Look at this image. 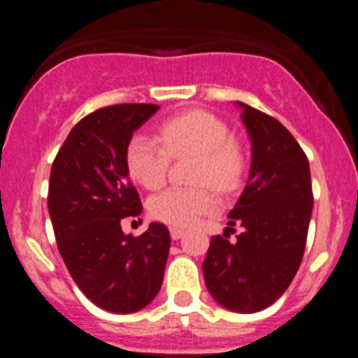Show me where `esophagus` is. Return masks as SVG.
<instances>
[{"mask_svg":"<svg viewBox=\"0 0 358 358\" xmlns=\"http://www.w3.org/2000/svg\"><path fill=\"white\" fill-rule=\"evenodd\" d=\"M182 235H185V229H181V227H170V236H172V240L182 238Z\"/></svg>","mask_w":358,"mask_h":358,"instance_id":"34e87169","label":"esophagus"}]
</instances>
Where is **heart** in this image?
I'll return each instance as SVG.
<instances>
[{"label": "heart", "mask_w": 358, "mask_h": 358, "mask_svg": "<svg viewBox=\"0 0 358 358\" xmlns=\"http://www.w3.org/2000/svg\"><path fill=\"white\" fill-rule=\"evenodd\" d=\"M159 144L147 134H134L125 148L129 176L147 189H156L166 179L170 156H194L192 181L208 185L218 194L235 192L248 170V152L231 136L224 120L208 110H186L159 125ZM215 206L206 188H169L154 195L148 211L170 226H189Z\"/></svg>", "instance_id": "heart-1"}]
</instances>
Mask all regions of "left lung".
Instances as JSON below:
<instances>
[{
	"mask_svg": "<svg viewBox=\"0 0 358 358\" xmlns=\"http://www.w3.org/2000/svg\"><path fill=\"white\" fill-rule=\"evenodd\" d=\"M251 140L248 186L229 211L236 240L211 238L202 262L204 281L218 305L255 314L289 289L305 252L314 208L310 164L294 136L276 118L236 102Z\"/></svg>",
	"mask_w": 358,
	"mask_h": 358,
	"instance_id": "left-lung-1",
	"label": "left lung"
}]
</instances>
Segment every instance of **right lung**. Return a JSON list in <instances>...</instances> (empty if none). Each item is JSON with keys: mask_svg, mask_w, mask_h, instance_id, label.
Returning <instances> with one entry per match:
<instances>
[{"mask_svg": "<svg viewBox=\"0 0 358 358\" xmlns=\"http://www.w3.org/2000/svg\"><path fill=\"white\" fill-rule=\"evenodd\" d=\"M154 103L98 109L71 129L50 173L48 211L57 248L84 296L113 314H132L157 296L170 251L166 226L125 235L122 218L141 215L125 148L156 115Z\"/></svg>", "mask_w": 358, "mask_h": 358, "instance_id": "obj_1", "label": "right lung"}]
</instances>
